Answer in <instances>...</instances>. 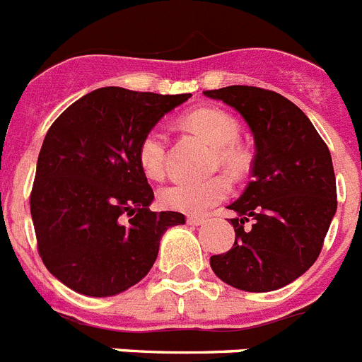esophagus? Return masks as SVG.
<instances>
[{
	"label": "esophagus",
	"instance_id": "obj_1",
	"mask_svg": "<svg viewBox=\"0 0 362 362\" xmlns=\"http://www.w3.org/2000/svg\"><path fill=\"white\" fill-rule=\"evenodd\" d=\"M187 223L188 225H194V227H197V225L205 223V218H202V216H188Z\"/></svg>",
	"mask_w": 362,
	"mask_h": 362
}]
</instances>
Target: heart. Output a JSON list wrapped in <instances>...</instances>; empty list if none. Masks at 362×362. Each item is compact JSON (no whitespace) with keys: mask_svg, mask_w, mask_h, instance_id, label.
I'll return each mask as SVG.
<instances>
[{"mask_svg":"<svg viewBox=\"0 0 362 362\" xmlns=\"http://www.w3.org/2000/svg\"><path fill=\"white\" fill-rule=\"evenodd\" d=\"M187 126L216 146L221 165L230 170H240L245 165V153L236 143L240 137V124L227 111L216 107L196 110L187 117ZM137 156L139 165L148 177H163L166 157L165 129L159 126L148 129L139 143ZM228 192L230 183L223 175H216L205 181H174L160 188L159 203L170 211L202 214L216 203L223 202Z\"/></svg>","mask_w":362,"mask_h":362,"instance_id":"obj_1","label":"heart"}]
</instances>
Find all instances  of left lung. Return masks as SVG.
I'll return each mask as SVG.
<instances>
[{
    "label": "left lung",
    "mask_w": 362,
    "mask_h": 362,
    "mask_svg": "<svg viewBox=\"0 0 362 362\" xmlns=\"http://www.w3.org/2000/svg\"><path fill=\"white\" fill-rule=\"evenodd\" d=\"M234 107L255 135V159L245 192L230 211L236 240L211 256L225 284L251 293L291 284L319 258L337 211L335 172L319 132L291 100L252 86L205 91ZM247 221L251 228L243 229Z\"/></svg>",
    "instance_id": "obj_1"
}]
</instances>
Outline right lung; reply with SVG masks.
<instances>
[{
  "instance_id": "obj_1",
  "label": "right lung",
  "mask_w": 362,
  "mask_h": 362,
  "mask_svg": "<svg viewBox=\"0 0 362 362\" xmlns=\"http://www.w3.org/2000/svg\"><path fill=\"white\" fill-rule=\"evenodd\" d=\"M190 98L100 88L71 104L43 139L30 216L42 262L88 296H113L141 282L166 228L181 212H151L153 190L139 165L143 135Z\"/></svg>"
}]
</instances>
